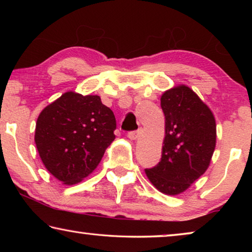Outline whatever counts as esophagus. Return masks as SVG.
I'll return each mask as SVG.
<instances>
[{"mask_svg": "<svg viewBox=\"0 0 252 252\" xmlns=\"http://www.w3.org/2000/svg\"><path fill=\"white\" fill-rule=\"evenodd\" d=\"M140 134H141V131H140V130L131 131V132H129V133H127V138H129L130 140H138Z\"/></svg>", "mask_w": 252, "mask_h": 252, "instance_id": "34e87169", "label": "esophagus"}]
</instances>
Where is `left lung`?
Here are the masks:
<instances>
[{
    "mask_svg": "<svg viewBox=\"0 0 252 252\" xmlns=\"http://www.w3.org/2000/svg\"><path fill=\"white\" fill-rule=\"evenodd\" d=\"M161 108L165 117L161 160L144 171L160 192L177 195L207 171L216 148V119L197 93L185 84L165 91Z\"/></svg>",
    "mask_w": 252,
    "mask_h": 252,
    "instance_id": "1",
    "label": "left lung"
}]
</instances>
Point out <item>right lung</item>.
Listing matches in <instances>:
<instances>
[{"label": "right lung", "mask_w": 252, "mask_h": 252, "mask_svg": "<svg viewBox=\"0 0 252 252\" xmlns=\"http://www.w3.org/2000/svg\"><path fill=\"white\" fill-rule=\"evenodd\" d=\"M112 110L99 95L65 92L42 110L34 141L44 167L63 185L87 178L116 139Z\"/></svg>", "instance_id": "obj_1"}]
</instances>
